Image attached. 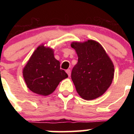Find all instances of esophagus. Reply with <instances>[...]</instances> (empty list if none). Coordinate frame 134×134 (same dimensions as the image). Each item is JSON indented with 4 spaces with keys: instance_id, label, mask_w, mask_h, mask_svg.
Returning a JSON list of instances; mask_svg holds the SVG:
<instances>
[{
    "instance_id": "esophagus-1",
    "label": "esophagus",
    "mask_w": 134,
    "mask_h": 134,
    "mask_svg": "<svg viewBox=\"0 0 134 134\" xmlns=\"http://www.w3.org/2000/svg\"><path fill=\"white\" fill-rule=\"evenodd\" d=\"M66 73L68 74V76H70V74H71V72H70V69H68V70H66Z\"/></svg>"
}]
</instances>
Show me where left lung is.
I'll list each match as a JSON object with an SVG mask.
<instances>
[{
    "mask_svg": "<svg viewBox=\"0 0 134 134\" xmlns=\"http://www.w3.org/2000/svg\"><path fill=\"white\" fill-rule=\"evenodd\" d=\"M78 55L71 78L78 94L85 100L99 97L107 91L114 76V65L103 46L94 40L73 41Z\"/></svg>",
    "mask_w": 134,
    "mask_h": 134,
    "instance_id": "8db88e82",
    "label": "left lung"
}]
</instances>
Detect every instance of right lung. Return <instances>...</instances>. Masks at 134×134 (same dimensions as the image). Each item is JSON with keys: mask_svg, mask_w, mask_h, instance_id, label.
<instances>
[{"mask_svg": "<svg viewBox=\"0 0 134 134\" xmlns=\"http://www.w3.org/2000/svg\"><path fill=\"white\" fill-rule=\"evenodd\" d=\"M60 64L54 58L52 48L44 44L38 46L23 69V79L29 89L40 95L52 94L60 82L68 76L60 69Z\"/></svg>", "mask_w": 134, "mask_h": 134, "instance_id": "obj_1", "label": "right lung"}]
</instances>
